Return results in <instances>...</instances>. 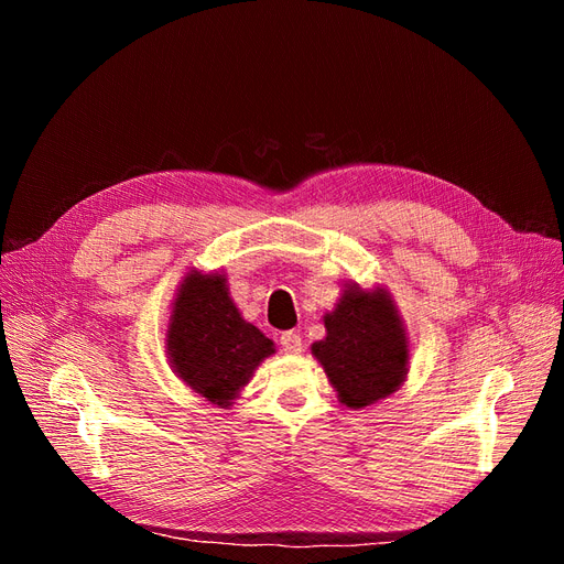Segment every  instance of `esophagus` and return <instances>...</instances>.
<instances>
[{"label":"esophagus","instance_id":"esophagus-1","mask_svg":"<svg viewBox=\"0 0 564 564\" xmlns=\"http://www.w3.org/2000/svg\"><path fill=\"white\" fill-rule=\"evenodd\" d=\"M279 344H281V349H283L285 354H300V351H302V337H300V333H295V330L283 333L281 339H279Z\"/></svg>","mask_w":564,"mask_h":564}]
</instances>
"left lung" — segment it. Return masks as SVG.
<instances>
[{"mask_svg":"<svg viewBox=\"0 0 564 564\" xmlns=\"http://www.w3.org/2000/svg\"><path fill=\"white\" fill-rule=\"evenodd\" d=\"M328 337L312 351L347 408H366L393 393L408 372V341L384 290H347L325 316Z\"/></svg>","mask_w":564,"mask_h":564,"instance_id":"obj_1","label":"left lung"}]
</instances>
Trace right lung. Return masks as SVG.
I'll use <instances>...</instances> for the list:
<instances>
[{"mask_svg": "<svg viewBox=\"0 0 564 564\" xmlns=\"http://www.w3.org/2000/svg\"><path fill=\"white\" fill-rule=\"evenodd\" d=\"M271 351L274 341L241 318L223 276L185 279L169 325V354L187 387L229 405Z\"/></svg>", "mask_w": 564, "mask_h": 564, "instance_id": "obj_1", "label": "right lung"}]
</instances>
